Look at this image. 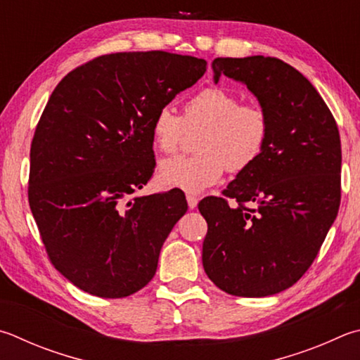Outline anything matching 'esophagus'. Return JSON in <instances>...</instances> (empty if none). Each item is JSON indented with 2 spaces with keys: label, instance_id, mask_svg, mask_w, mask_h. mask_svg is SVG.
<instances>
[{
  "label": "esophagus",
  "instance_id": "1",
  "mask_svg": "<svg viewBox=\"0 0 360 360\" xmlns=\"http://www.w3.org/2000/svg\"><path fill=\"white\" fill-rule=\"evenodd\" d=\"M187 205L191 209H195L198 205V198L195 197V195H187Z\"/></svg>",
  "mask_w": 360,
  "mask_h": 360
}]
</instances>
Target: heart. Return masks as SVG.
<instances>
[{"label": "heart", "instance_id": "1", "mask_svg": "<svg viewBox=\"0 0 360 360\" xmlns=\"http://www.w3.org/2000/svg\"><path fill=\"white\" fill-rule=\"evenodd\" d=\"M187 129L202 127L197 155H176L160 162L158 178L163 187L200 193L225 172L240 173L253 165L269 136V117L259 105L240 103L225 88H205L188 97L184 116L162 107L154 115L151 135L155 149L173 153Z\"/></svg>", "mask_w": 360, "mask_h": 360}]
</instances>
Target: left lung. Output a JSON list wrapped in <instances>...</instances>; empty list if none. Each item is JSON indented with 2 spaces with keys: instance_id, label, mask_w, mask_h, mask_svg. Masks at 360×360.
<instances>
[{
  "instance_id": "obj_1",
  "label": "left lung",
  "mask_w": 360,
  "mask_h": 360,
  "mask_svg": "<svg viewBox=\"0 0 360 360\" xmlns=\"http://www.w3.org/2000/svg\"><path fill=\"white\" fill-rule=\"evenodd\" d=\"M212 72L214 83L225 75L257 97L269 136L257 162L224 191L236 206L217 197L200 201L207 221L202 267L233 296H272L304 276L337 217L338 127L315 86L282 60L215 58Z\"/></svg>"
}]
</instances>
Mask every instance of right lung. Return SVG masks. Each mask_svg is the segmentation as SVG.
I'll use <instances>...</instances> for the list:
<instances>
[{
	"label": "right lung",
	"instance_id": "add662e5",
	"mask_svg": "<svg viewBox=\"0 0 360 360\" xmlns=\"http://www.w3.org/2000/svg\"><path fill=\"white\" fill-rule=\"evenodd\" d=\"M205 72L200 58L124 51L69 72L51 93L31 145L28 200L51 263L77 288L116 299L151 282L187 201L127 197L154 173V115Z\"/></svg>",
	"mask_w": 360,
	"mask_h": 360
}]
</instances>
